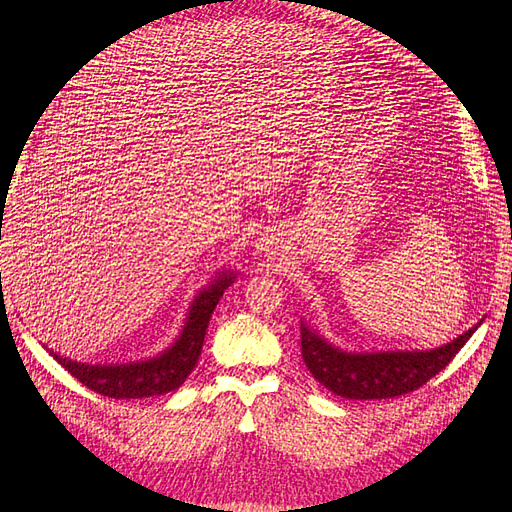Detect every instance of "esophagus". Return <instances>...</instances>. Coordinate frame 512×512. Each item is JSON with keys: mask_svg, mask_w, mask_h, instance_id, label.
Instances as JSON below:
<instances>
[{"mask_svg": "<svg viewBox=\"0 0 512 512\" xmlns=\"http://www.w3.org/2000/svg\"><path fill=\"white\" fill-rule=\"evenodd\" d=\"M282 232L280 230H267V232H262V235L256 239V252L258 254H265V256H275V254H280V250H282Z\"/></svg>", "mask_w": 512, "mask_h": 512, "instance_id": "1", "label": "esophagus"}]
</instances>
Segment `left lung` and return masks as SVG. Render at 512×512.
<instances>
[{
	"instance_id": "obj_1",
	"label": "left lung",
	"mask_w": 512,
	"mask_h": 512,
	"mask_svg": "<svg viewBox=\"0 0 512 512\" xmlns=\"http://www.w3.org/2000/svg\"><path fill=\"white\" fill-rule=\"evenodd\" d=\"M483 324L431 350L352 352L331 344L301 318V356L324 389L346 399H389L406 395L442 371Z\"/></svg>"
}]
</instances>
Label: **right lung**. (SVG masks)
Segmentation results:
<instances>
[{"instance_id":"1","label":"right lung","mask_w":512,"mask_h":512,"mask_svg":"<svg viewBox=\"0 0 512 512\" xmlns=\"http://www.w3.org/2000/svg\"><path fill=\"white\" fill-rule=\"evenodd\" d=\"M235 280L237 271L232 269L215 273L211 282L196 292L175 342L156 356H149V359L130 363H81L53 350L46 352L61 367H66L76 380L83 382L87 389L106 397L141 399L177 391L198 363L215 305L220 303L224 290L235 284Z\"/></svg>"}]
</instances>
